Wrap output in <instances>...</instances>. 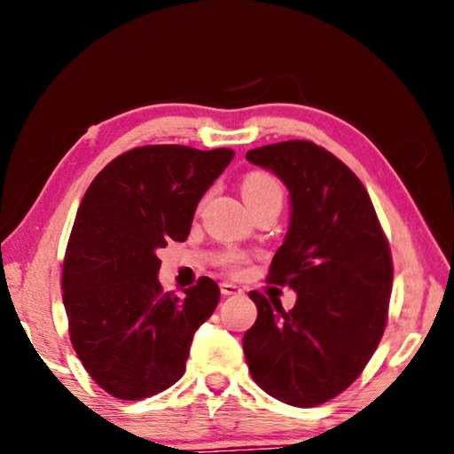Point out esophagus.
Masks as SVG:
<instances>
[{"label": "esophagus", "instance_id": "1", "mask_svg": "<svg viewBox=\"0 0 454 454\" xmlns=\"http://www.w3.org/2000/svg\"><path fill=\"white\" fill-rule=\"evenodd\" d=\"M220 292L224 296H236V294H242V288L236 286V284H232V282H222Z\"/></svg>", "mask_w": 454, "mask_h": 454}]
</instances>
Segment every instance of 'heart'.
<instances>
[{
	"label": "heart",
	"instance_id": "b5f03b06",
	"mask_svg": "<svg viewBox=\"0 0 454 454\" xmlns=\"http://www.w3.org/2000/svg\"><path fill=\"white\" fill-rule=\"evenodd\" d=\"M242 196L246 200V204H248V208H252V206L258 202H264V200L282 198V190L272 176L262 174V172H252L246 176L242 182ZM244 258L246 256L242 252L228 250L226 254H222L220 262L224 264L228 270H236V268L244 262Z\"/></svg>",
	"mask_w": 454,
	"mask_h": 454
}]
</instances>
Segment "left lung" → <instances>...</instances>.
Masks as SVG:
<instances>
[{
    "label": "left lung",
    "mask_w": 454,
    "mask_h": 454,
    "mask_svg": "<svg viewBox=\"0 0 454 454\" xmlns=\"http://www.w3.org/2000/svg\"><path fill=\"white\" fill-rule=\"evenodd\" d=\"M280 178L290 224L268 282L290 286L296 304L250 292L258 318L242 338L260 388L292 406H317L358 379L379 347L393 260L366 188L320 145L290 140L246 153Z\"/></svg>",
    "instance_id": "left-lung-1"
}]
</instances>
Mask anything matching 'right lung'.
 <instances>
[{
	"label": "right lung",
	"instance_id": "add662e5",
	"mask_svg": "<svg viewBox=\"0 0 454 454\" xmlns=\"http://www.w3.org/2000/svg\"><path fill=\"white\" fill-rule=\"evenodd\" d=\"M232 158L230 148L144 145L112 160L83 194L61 288L78 358L112 396L148 398L186 371L220 288L204 276L182 298L162 292L156 252L186 240L198 202Z\"/></svg>",
	"mask_w": 454,
	"mask_h": 454
}]
</instances>
